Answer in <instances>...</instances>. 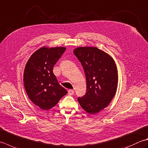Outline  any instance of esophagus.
<instances>
[{"instance_id":"1","label":"esophagus","mask_w":148,"mask_h":148,"mask_svg":"<svg viewBox=\"0 0 148 148\" xmlns=\"http://www.w3.org/2000/svg\"><path fill=\"white\" fill-rule=\"evenodd\" d=\"M74 93V92L73 90H71H71H68V94H69V95H73Z\"/></svg>"}]
</instances>
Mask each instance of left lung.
I'll return each instance as SVG.
<instances>
[{
    "label": "left lung",
    "mask_w": 148,
    "mask_h": 148,
    "mask_svg": "<svg viewBox=\"0 0 148 148\" xmlns=\"http://www.w3.org/2000/svg\"><path fill=\"white\" fill-rule=\"evenodd\" d=\"M74 53L86 80V93L77 101L84 110L95 114L109 105L117 91L116 65L111 56L97 47H77Z\"/></svg>",
    "instance_id": "1"
}]
</instances>
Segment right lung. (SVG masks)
<instances>
[{"mask_svg":"<svg viewBox=\"0 0 148 148\" xmlns=\"http://www.w3.org/2000/svg\"><path fill=\"white\" fill-rule=\"evenodd\" d=\"M66 50L65 47H42L29 59L24 73V84L28 97L42 110L53 108L67 91L53 73V66Z\"/></svg>","mask_w":148,"mask_h":148,"instance_id":"add662e5","label":"right lung"}]
</instances>
